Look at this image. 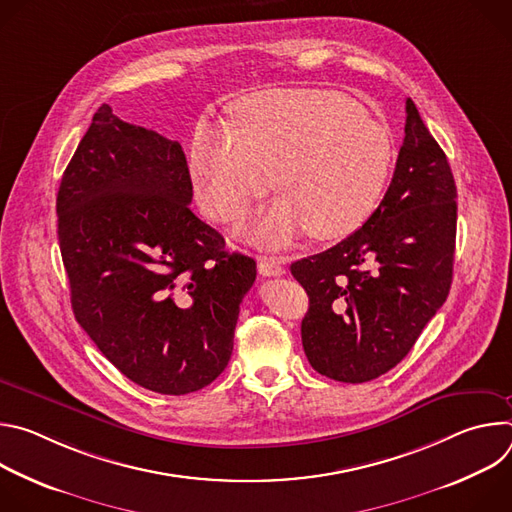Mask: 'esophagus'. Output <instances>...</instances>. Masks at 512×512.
Wrapping results in <instances>:
<instances>
[{
	"mask_svg": "<svg viewBox=\"0 0 512 512\" xmlns=\"http://www.w3.org/2000/svg\"><path fill=\"white\" fill-rule=\"evenodd\" d=\"M257 269L263 277H277V275H283V267L279 265V261L271 259V257H261L257 261Z\"/></svg>",
	"mask_w": 512,
	"mask_h": 512,
	"instance_id": "34e87169",
	"label": "esophagus"
}]
</instances>
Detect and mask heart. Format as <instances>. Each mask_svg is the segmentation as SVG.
<instances>
[{
	"label": "heart",
	"instance_id": "1",
	"mask_svg": "<svg viewBox=\"0 0 512 512\" xmlns=\"http://www.w3.org/2000/svg\"><path fill=\"white\" fill-rule=\"evenodd\" d=\"M245 129L198 127L190 172L202 210L233 221L265 196L277 174L283 194L255 223L267 245H283L306 229L340 239L367 221L385 188L393 143L352 101L314 89H271L237 103Z\"/></svg>",
	"mask_w": 512,
	"mask_h": 512
}]
</instances>
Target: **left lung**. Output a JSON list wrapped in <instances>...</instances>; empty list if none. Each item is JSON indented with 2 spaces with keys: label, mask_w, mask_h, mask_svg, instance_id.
Instances as JSON below:
<instances>
[{
  "label": "left lung",
  "mask_w": 512,
  "mask_h": 512,
  "mask_svg": "<svg viewBox=\"0 0 512 512\" xmlns=\"http://www.w3.org/2000/svg\"><path fill=\"white\" fill-rule=\"evenodd\" d=\"M393 180L358 231L291 263L310 298L304 352L320 375L373 381L407 356L450 294L456 182L411 99Z\"/></svg>",
  "instance_id": "left-lung-1"
}]
</instances>
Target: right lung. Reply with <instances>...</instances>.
<instances>
[{"label":"right lung","mask_w":512,"mask_h":512,"mask_svg":"<svg viewBox=\"0 0 512 512\" xmlns=\"http://www.w3.org/2000/svg\"><path fill=\"white\" fill-rule=\"evenodd\" d=\"M182 145L101 105L66 166L58 243L81 328L135 385L186 395L233 354L257 265L190 210Z\"/></svg>","instance_id":"right-lung-1"}]
</instances>
